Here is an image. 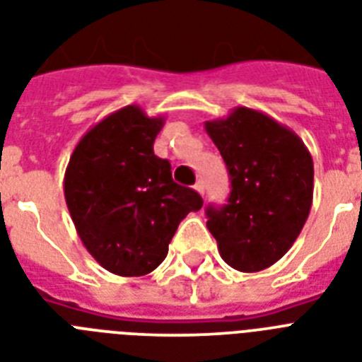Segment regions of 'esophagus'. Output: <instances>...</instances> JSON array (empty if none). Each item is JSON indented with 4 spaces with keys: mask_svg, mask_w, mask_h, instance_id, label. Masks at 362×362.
Returning a JSON list of instances; mask_svg holds the SVG:
<instances>
[{
    "mask_svg": "<svg viewBox=\"0 0 362 362\" xmlns=\"http://www.w3.org/2000/svg\"><path fill=\"white\" fill-rule=\"evenodd\" d=\"M195 189L199 191V193H201V195H204V182H202V180L197 182V184H195Z\"/></svg>",
    "mask_w": 362,
    "mask_h": 362,
    "instance_id": "esophagus-1",
    "label": "esophagus"
}]
</instances>
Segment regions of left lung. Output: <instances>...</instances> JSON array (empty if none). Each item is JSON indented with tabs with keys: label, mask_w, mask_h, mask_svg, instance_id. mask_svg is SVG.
Wrapping results in <instances>:
<instances>
[{
	"label": "left lung",
	"mask_w": 362,
	"mask_h": 362,
	"mask_svg": "<svg viewBox=\"0 0 362 362\" xmlns=\"http://www.w3.org/2000/svg\"><path fill=\"white\" fill-rule=\"evenodd\" d=\"M228 176L227 204L206 208L219 255L238 272H262L298 240L313 206L314 165L305 143L269 115L234 107L204 122Z\"/></svg>",
	"instance_id": "obj_1"
}]
</instances>
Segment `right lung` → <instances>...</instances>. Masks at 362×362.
Masks as SVG:
<instances>
[{
	"mask_svg": "<svg viewBox=\"0 0 362 362\" xmlns=\"http://www.w3.org/2000/svg\"><path fill=\"white\" fill-rule=\"evenodd\" d=\"M163 124V117L126 105L79 139L64 173V199L85 249L120 277L154 272L182 219L202 206L154 154Z\"/></svg>",
	"mask_w": 362,
	"mask_h": 362,
	"instance_id": "right-lung-1",
	"label": "right lung"
}]
</instances>
